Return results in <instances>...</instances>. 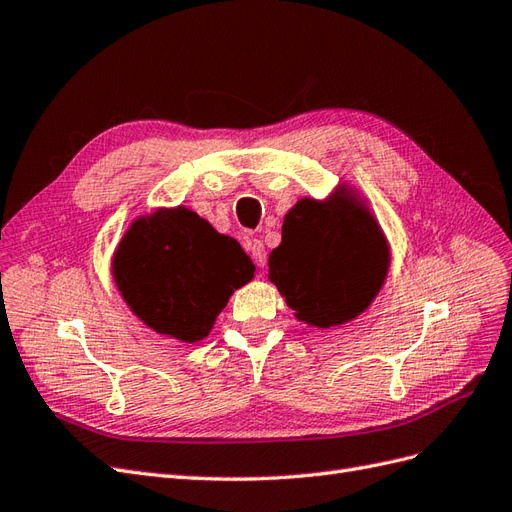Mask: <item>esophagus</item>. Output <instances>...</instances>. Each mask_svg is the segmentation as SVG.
Listing matches in <instances>:
<instances>
[{
	"mask_svg": "<svg viewBox=\"0 0 512 512\" xmlns=\"http://www.w3.org/2000/svg\"><path fill=\"white\" fill-rule=\"evenodd\" d=\"M245 247H247V252H250V256L254 258L256 267L265 269L267 267V252H265V245H262V241L260 239H247Z\"/></svg>",
	"mask_w": 512,
	"mask_h": 512,
	"instance_id": "34e87169",
	"label": "esophagus"
}]
</instances>
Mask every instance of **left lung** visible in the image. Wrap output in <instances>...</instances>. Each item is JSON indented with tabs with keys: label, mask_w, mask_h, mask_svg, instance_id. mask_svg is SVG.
Returning <instances> with one entry per match:
<instances>
[{
	"label": "left lung",
	"mask_w": 512,
	"mask_h": 512,
	"mask_svg": "<svg viewBox=\"0 0 512 512\" xmlns=\"http://www.w3.org/2000/svg\"><path fill=\"white\" fill-rule=\"evenodd\" d=\"M389 247L378 222L352 198H303L286 215L269 277L299 320L329 329L359 316L376 297Z\"/></svg>",
	"instance_id": "1"
}]
</instances>
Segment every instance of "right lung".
Here are the masks:
<instances>
[{
  "label": "right lung",
  "mask_w": 512,
  "mask_h": 512,
  "mask_svg": "<svg viewBox=\"0 0 512 512\" xmlns=\"http://www.w3.org/2000/svg\"><path fill=\"white\" fill-rule=\"evenodd\" d=\"M241 245L215 232L190 209L156 211L136 220L115 254V282L147 327L198 342L235 288L252 280Z\"/></svg>",
  "instance_id": "obj_1"
}]
</instances>
